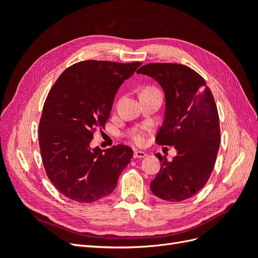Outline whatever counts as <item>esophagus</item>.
<instances>
[{"instance_id":"34e87169","label":"esophagus","mask_w":258,"mask_h":258,"mask_svg":"<svg viewBox=\"0 0 258 258\" xmlns=\"http://www.w3.org/2000/svg\"><path fill=\"white\" fill-rule=\"evenodd\" d=\"M146 156H147V154L142 151H135V154H134L135 158H144V157H146Z\"/></svg>"}]
</instances>
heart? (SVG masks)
<instances>
[{
	"mask_svg": "<svg viewBox=\"0 0 258 258\" xmlns=\"http://www.w3.org/2000/svg\"><path fill=\"white\" fill-rule=\"evenodd\" d=\"M146 91H158V89H156L155 87H146L142 92H146ZM146 136H147V129H140L135 131L134 134L131 135V139L135 143L142 145L146 141Z\"/></svg>",
	"mask_w": 258,
	"mask_h": 258,
	"instance_id": "obj_1",
	"label": "heart"
}]
</instances>
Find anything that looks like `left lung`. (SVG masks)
I'll list each match as a JSON object with an SVG mask.
<instances>
[{"label": "left lung", "mask_w": 258, "mask_h": 258, "mask_svg": "<svg viewBox=\"0 0 258 258\" xmlns=\"http://www.w3.org/2000/svg\"><path fill=\"white\" fill-rule=\"evenodd\" d=\"M138 73L151 76L165 91L166 113L156 136L159 145L174 146L175 157L161 161L151 190L160 199L179 202L202 189L214 169L221 130L214 97L206 81L179 63H148Z\"/></svg>", "instance_id": "1"}]
</instances>
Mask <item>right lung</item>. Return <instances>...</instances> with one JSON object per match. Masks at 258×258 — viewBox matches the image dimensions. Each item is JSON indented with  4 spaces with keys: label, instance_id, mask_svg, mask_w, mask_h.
<instances>
[{
    "label": "right lung",
    "instance_id": "obj_1",
    "mask_svg": "<svg viewBox=\"0 0 258 258\" xmlns=\"http://www.w3.org/2000/svg\"><path fill=\"white\" fill-rule=\"evenodd\" d=\"M141 62L86 60L69 67L45 100L38 124L43 165L50 182L69 199L92 204L108 196L134 151L118 144L90 148L104 128L114 97Z\"/></svg>",
    "mask_w": 258,
    "mask_h": 258
}]
</instances>
